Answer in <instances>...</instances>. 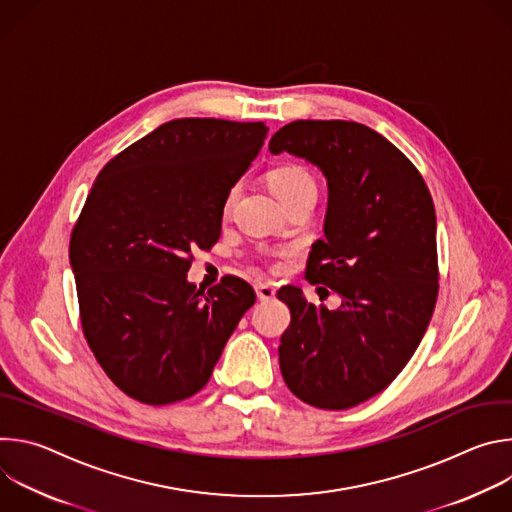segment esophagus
Returning <instances> with one entry per match:
<instances>
[{
	"label": "esophagus",
	"instance_id": "34e87169",
	"mask_svg": "<svg viewBox=\"0 0 512 512\" xmlns=\"http://www.w3.org/2000/svg\"><path fill=\"white\" fill-rule=\"evenodd\" d=\"M255 291H257V298L261 302H271L275 298V287L271 283H257Z\"/></svg>",
	"mask_w": 512,
	"mask_h": 512
}]
</instances>
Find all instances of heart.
Here are the masks:
<instances>
[{"mask_svg":"<svg viewBox=\"0 0 512 512\" xmlns=\"http://www.w3.org/2000/svg\"><path fill=\"white\" fill-rule=\"evenodd\" d=\"M269 186L273 188V192L277 194V198L287 206L289 202H294L302 196H316V180L310 174V170H306L304 166L298 164H285V166H277L269 172ZM239 184H233L225 196L223 202V214L229 216L237 204L239 198Z\"/></svg>","mask_w":512,"mask_h":512,"instance_id":"1","label":"heart"}]
</instances>
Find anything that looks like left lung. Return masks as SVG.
Wrapping results in <instances>:
<instances>
[{"label":"left lung","mask_w":512,"mask_h":512,"mask_svg":"<svg viewBox=\"0 0 512 512\" xmlns=\"http://www.w3.org/2000/svg\"><path fill=\"white\" fill-rule=\"evenodd\" d=\"M269 150L306 158L328 180L326 239L306 279L342 302L316 308L300 287L279 291L291 312L281 375L304 403L348 409L387 389L427 330L440 289L433 200L411 160L356 121H291Z\"/></svg>","instance_id":"8db88e82"}]
</instances>
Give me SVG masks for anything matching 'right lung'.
Instances as JSON below:
<instances>
[{
    "label": "right lung",
    "instance_id": "add662e5",
    "mask_svg": "<svg viewBox=\"0 0 512 512\" xmlns=\"http://www.w3.org/2000/svg\"><path fill=\"white\" fill-rule=\"evenodd\" d=\"M263 121L174 119L117 154L97 176L70 235L81 326L105 375L131 399L196 395L253 287L227 275L186 281L196 247L221 237L223 202L267 137Z\"/></svg>",
    "mask_w": 512,
    "mask_h": 512
}]
</instances>
